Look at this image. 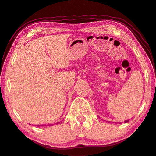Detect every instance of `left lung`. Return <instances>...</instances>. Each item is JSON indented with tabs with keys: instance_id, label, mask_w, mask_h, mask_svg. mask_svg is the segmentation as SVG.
Listing matches in <instances>:
<instances>
[{
	"instance_id": "left-lung-1",
	"label": "left lung",
	"mask_w": 156,
	"mask_h": 156,
	"mask_svg": "<svg viewBox=\"0 0 156 156\" xmlns=\"http://www.w3.org/2000/svg\"><path fill=\"white\" fill-rule=\"evenodd\" d=\"M127 122H129V120H126V121H125L124 123H127Z\"/></svg>"
}]
</instances>
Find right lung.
<instances>
[{
    "instance_id": "obj_1",
    "label": "right lung",
    "mask_w": 156,
    "mask_h": 156,
    "mask_svg": "<svg viewBox=\"0 0 156 156\" xmlns=\"http://www.w3.org/2000/svg\"><path fill=\"white\" fill-rule=\"evenodd\" d=\"M49 125H52V124H48V125H46V124L45 125L44 124V125H40V126H49ZM37 126H39V125Z\"/></svg>"
}]
</instances>
